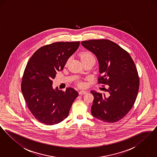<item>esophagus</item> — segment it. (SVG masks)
<instances>
[{
	"mask_svg": "<svg viewBox=\"0 0 157 157\" xmlns=\"http://www.w3.org/2000/svg\"><path fill=\"white\" fill-rule=\"evenodd\" d=\"M87 93V91L86 90H80L79 91V95H83V94H85Z\"/></svg>",
	"mask_w": 157,
	"mask_h": 157,
	"instance_id": "esophagus-1",
	"label": "esophagus"
}]
</instances>
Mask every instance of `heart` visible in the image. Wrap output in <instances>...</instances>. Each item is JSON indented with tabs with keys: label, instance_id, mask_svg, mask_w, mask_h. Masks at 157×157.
Instances as JSON below:
<instances>
[{
	"label": "heart",
	"instance_id": "heart-1",
	"mask_svg": "<svg viewBox=\"0 0 157 157\" xmlns=\"http://www.w3.org/2000/svg\"><path fill=\"white\" fill-rule=\"evenodd\" d=\"M94 58V56L92 54V53L90 52L89 51H83L80 53V58H81V60L82 62L88 59H90V58ZM69 60H70L69 59L67 60V64L69 62ZM78 86H80V87H82V86H84V84L83 83L80 82V83H78Z\"/></svg>",
	"mask_w": 157,
	"mask_h": 157
}]
</instances>
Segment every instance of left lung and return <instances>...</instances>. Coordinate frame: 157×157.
I'll use <instances>...</instances> for the list:
<instances>
[{
    "label": "left lung",
    "instance_id": "1",
    "mask_svg": "<svg viewBox=\"0 0 157 157\" xmlns=\"http://www.w3.org/2000/svg\"><path fill=\"white\" fill-rule=\"evenodd\" d=\"M81 44L97 57L98 83L108 86L109 96L90 91L94 97L91 113L106 122H117L131 109L138 95L140 79L134 62L125 50L108 39L85 40Z\"/></svg>",
    "mask_w": 157,
    "mask_h": 157
}]
</instances>
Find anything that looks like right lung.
I'll return each instance as SVG.
<instances>
[{
    "label": "right lung",
    "mask_w": 157,
    "mask_h": 157,
    "mask_svg": "<svg viewBox=\"0 0 157 157\" xmlns=\"http://www.w3.org/2000/svg\"><path fill=\"white\" fill-rule=\"evenodd\" d=\"M80 42H58L45 45L33 54L25 67L21 90L27 106L34 117L47 125L57 124L67 118L78 96L76 90L65 91L52 88L56 72L62 71Z\"/></svg>",
    "instance_id": "1"
}]
</instances>
